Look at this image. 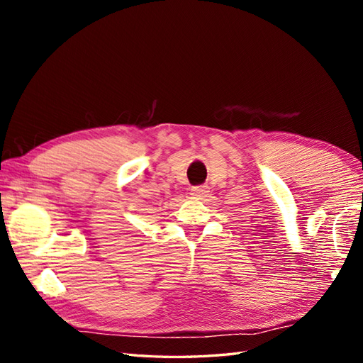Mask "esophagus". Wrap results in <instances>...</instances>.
Here are the masks:
<instances>
[{"label": "esophagus", "instance_id": "esophagus-1", "mask_svg": "<svg viewBox=\"0 0 363 363\" xmlns=\"http://www.w3.org/2000/svg\"><path fill=\"white\" fill-rule=\"evenodd\" d=\"M191 192H192L194 196H199V199H206L211 191H208V186L201 184V186H195V188L191 189Z\"/></svg>", "mask_w": 363, "mask_h": 363}]
</instances>
